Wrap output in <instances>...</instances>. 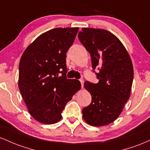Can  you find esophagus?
<instances>
[{
    "instance_id": "obj_1",
    "label": "esophagus",
    "mask_w": 150,
    "mask_h": 150,
    "mask_svg": "<svg viewBox=\"0 0 150 150\" xmlns=\"http://www.w3.org/2000/svg\"><path fill=\"white\" fill-rule=\"evenodd\" d=\"M80 82H81V88H83V83H84V81H83V79H80Z\"/></svg>"
}]
</instances>
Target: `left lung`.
<instances>
[{
  "label": "left lung",
  "instance_id": "1",
  "mask_svg": "<svg viewBox=\"0 0 150 150\" xmlns=\"http://www.w3.org/2000/svg\"><path fill=\"white\" fill-rule=\"evenodd\" d=\"M81 30L78 37L90 53L92 68L100 69L97 83H84L92 101L82 110L83 118L91 126L107 125L119 117L130 97L132 60L120 40L110 32L85 28Z\"/></svg>",
  "mask_w": 150,
  "mask_h": 150
}]
</instances>
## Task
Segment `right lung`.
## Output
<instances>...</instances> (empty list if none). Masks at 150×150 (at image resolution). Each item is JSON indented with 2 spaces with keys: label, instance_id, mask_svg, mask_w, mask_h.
<instances>
[{
  "label": "right lung",
  "instance_id": "right-lung-1",
  "mask_svg": "<svg viewBox=\"0 0 150 150\" xmlns=\"http://www.w3.org/2000/svg\"><path fill=\"white\" fill-rule=\"evenodd\" d=\"M79 28H54L37 38L23 52L18 87L32 117L41 123H57L66 104L80 90L77 79H67L66 53Z\"/></svg>",
  "mask_w": 150,
  "mask_h": 150
}]
</instances>
